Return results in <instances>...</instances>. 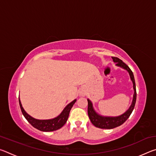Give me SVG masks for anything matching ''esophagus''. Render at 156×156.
<instances>
[{"label": "esophagus", "mask_w": 156, "mask_h": 156, "mask_svg": "<svg viewBox=\"0 0 156 156\" xmlns=\"http://www.w3.org/2000/svg\"><path fill=\"white\" fill-rule=\"evenodd\" d=\"M80 96H84V95H85V94H84V92H80Z\"/></svg>", "instance_id": "obj_1"}]
</instances>
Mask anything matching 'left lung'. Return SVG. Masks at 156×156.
Wrapping results in <instances>:
<instances>
[{
  "mask_svg": "<svg viewBox=\"0 0 156 156\" xmlns=\"http://www.w3.org/2000/svg\"><path fill=\"white\" fill-rule=\"evenodd\" d=\"M112 59L113 62L116 63V66L118 67H120L121 68L124 69L127 71L129 72V74L130 76V78L133 83V88L134 90L133 100H132V103L129 109L125 112L123 114L120 115L119 116H116V117H110V116H103L100 115L98 113H96V111L94 109L93 104L91 102V100L87 99L88 101V115L89 119H90L91 123L93 125L100 129H113L121 125L125 122V121L128 119L129 116L131 114L132 112L135 107L136 101V83L135 79H134L133 73L127 65H126L125 62H122V60H120L117 57H112Z\"/></svg>",
  "mask_w": 156,
  "mask_h": 156,
  "instance_id": "8db88e82",
  "label": "left lung"
}]
</instances>
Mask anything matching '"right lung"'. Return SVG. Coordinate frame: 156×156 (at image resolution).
<instances>
[{
    "instance_id": "obj_1",
    "label": "right lung",
    "mask_w": 156,
    "mask_h": 156,
    "mask_svg": "<svg viewBox=\"0 0 156 156\" xmlns=\"http://www.w3.org/2000/svg\"><path fill=\"white\" fill-rule=\"evenodd\" d=\"M76 102V99L73 100L72 102H71L69 104H68L67 106L65 107V109H63L61 113H60L58 116L53 118V119L38 120L31 117V115H29L28 113L25 112V109H23L19 98V105L21 112H22L23 115L25 116V118L27 119V120L34 126V128L38 129V130L40 131L46 132L56 131L61 128L62 126H63V125L67 122L69 115L70 110Z\"/></svg>"
}]
</instances>
